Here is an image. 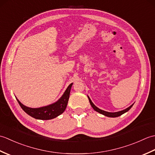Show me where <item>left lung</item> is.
<instances>
[{
  "label": "left lung",
  "instance_id": "obj_1",
  "mask_svg": "<svg viewBox=\"0 0 155 155\" xmlns=\"http://www.w3.org/2000/svg\"><path fill=\"white\" fill-rule=\"evenodd\" d=\"M88 100H89V102H90V104H91V107L93 108V109H94L95 111H97V112H98V113H99L104 115V116H107V117H119V116H120V115H122L123 114L126 113V112L129 110L130 109V108H131V107H133V104L132 105H130V106L129 107L127 108L126 109L123 110H121V111L115 112V113H110V112H107V111L103 110L100 109V108H98V107H97L95 106V105L93 103V102L91 101V98H90L89 97H88Z\"/></svg>",
  "mask_w": 155,
  "mask_h": 155
}]
</instances>
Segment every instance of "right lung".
<instances>
[{
  "instance_id": "right-lung-1",
  "label": "right lung",
  "mask_w": 155,
  "mask_h": 155,
  "mask_svg": "<svg viewBox=\"0 0 155 155\" xmlns=\"http://www.w3.org/2000/svg\"><path fill=\"white\" fill-rule=\"evenodd\" d=\"M72 83L69 84L67 90L65 91L62 96L56 102V103L49 104L48 106L42 107L40 108H30L25 106L20 102L17 98L18 104L26 113H27L31 117L36 119L40 120H50L54 118L61 114L65 110L67 106L70 92Z\"/></svg>"
}]
</instances>
